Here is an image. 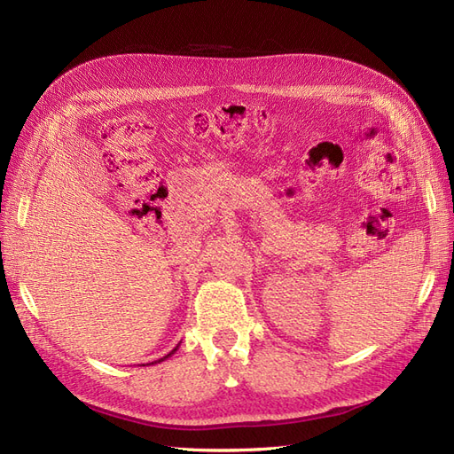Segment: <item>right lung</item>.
I'll return each mask as SVG.
<instances>
[{
  "mask_svg": "<svg viewBox=\"0 0 454 454\" xmlns=\"http://www.w3.org/2000/svg\"><path fill=\"white\" fill-rule=\"evenodd\" d=\"M177 347H180V345H177ZM177 347H176L172 352H168L167 356H162V358H160V360H157V362H164V360H167V358H170V356H172V354L177 350ZM157 362H155V364H157ZM151 364H153V362H151ZM147 365H149V364H147Z\"/></svg>",
  "mask_w": 454,
  "mask_h": 454,
  "instance_id": "add662e5",
  "label": "right lung"
}]
</instances>
